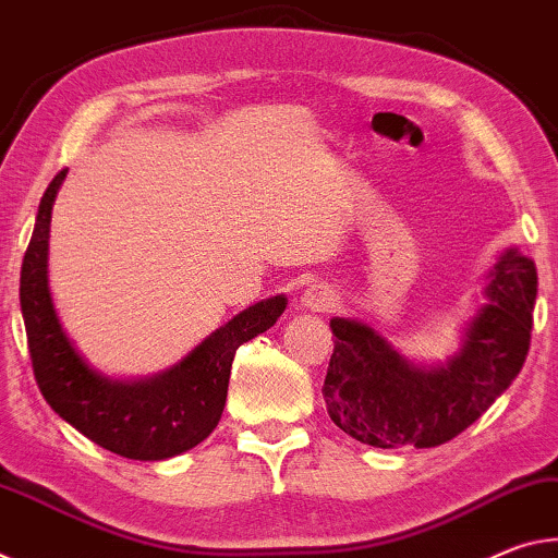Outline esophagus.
Masks as SVG:
<instances>
[{
  "mask_svg": "<svg viewBox=\"0 0 558 558\" xmlns=\"http://www.w3.org/2000/svg\"><path fill=\"white\" fill-rule=\"evenodd\" d=\"M333 304H336L333 289H328L324 284H312L304 291V296H301V306L308 308V312H318V314L331 312Z\"/></svg>",
  "mask_w": 558,
  "mask_h": 558,
  "instance_id": "esophagus-1",
  "label": "esophagus"
}]
</instances>
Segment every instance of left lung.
I'll list each match as a JSON object with an SVG mask.
<instances>
[{
	"instance_id": "obj_1",
	"label": "left lung",
	"mask_w": 558,
	"mask_h": 558,
	"mask_svg": "<svg viewBox=\"0 0 558 558\" xmlns=\"http://www.w3.org/2000/svg\"><path fill=\"white\" fill-rule=\"evenodd\" d=\"M489 304L472 318L445 368L408 363L371 326L331 318L326 410L353 440L383 450L437 447L477 420L519 376L532 343L536 267L507 250L492 269Z\"/></svg>"
}]
</instances>
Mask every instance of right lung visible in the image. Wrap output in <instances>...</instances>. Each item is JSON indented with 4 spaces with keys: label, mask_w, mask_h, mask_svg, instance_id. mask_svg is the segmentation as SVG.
<instances>
[{
    "label": "right lung",
    "mask_w": 558,
    "mask_h": 558,
    "mask_svg": "<svg viewBox=\"0 0 558 558\" xmlns=\"http://www.w3.org/2000/svg\"><path fill=\"white\" fill-rule=\"evenodd\" d=\"M63 178L66 170L57 172L41 197L22 262L20 301L36 386L53 413L104 450L143 462L172 458L215 430L236 349L277 324L287 299L274 296L250 306L158 378L121 383L98 376L66 339L49 294L51 205Z\"/></svg>",
    "instance_id": "add662e5"
}]
</instances>
